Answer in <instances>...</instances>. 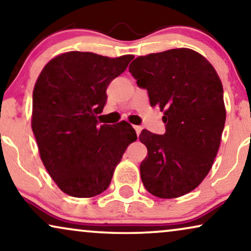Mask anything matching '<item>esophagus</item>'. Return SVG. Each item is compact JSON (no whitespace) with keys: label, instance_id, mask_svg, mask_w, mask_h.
<instances>
[{"label":"esophagus","instance_id":"34e87169","mask_svg":"<svg viewBox=\"0 0 251 251\" xmlns=\"http://www.w3.org/2000/svg\"><path fill=\"white\" fill-rule=\"evenodd\" d=\"M133 129H135L137 136H139L140 131H142V126H133Z\"/></svg>","mask_w":251,"mask_h":251}]
</instances>
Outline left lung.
<instances>
[{
  "mask_svg": "<svg viewBox=\"0 0 251 251\" xmlns=\"http://www.w3.org/2000/svg\"><path fill=\"white\" fill-rule=\"evenodd\" d=\"M129 72L146 89L152 107L164 112L166 133L143 130L147 147L140 164L144 186L154 197L179 198L201 184L217 155L226 112L215 68L186 48L136 58Z\"/></svg>",
  "mask_w": 251,
  "mask_h": 251,
  "instance_id": "obj_1",
  "label": "left lung"
}]
</instances>
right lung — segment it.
I'll return each mask as SVG.
<instances>
[{
    "instance_id": "add662e5",
    "label": "right lung",
    "mask_w": 251,
    "mask_h": 251,
    "mask_svg": "<svg viewBox=\"0 0 251 251\" xmlns=\"http://www.w3.org/2000/svg\"><path fill=\"white\" fill-rule=\"evenodd\" d=\"M132 59V54L109 58L72 51L50 60L37 78L32 130L44 167L71 197L91 198L107 190L123 153L137 139L126 121L112 126L97 120L108 84Z\"/></svg>"
}]
</instances>
